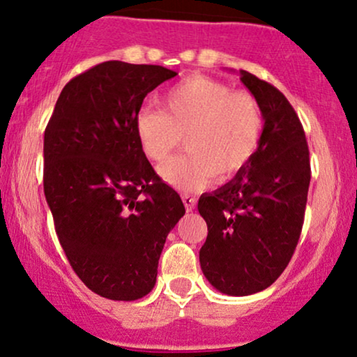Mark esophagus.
I'll return each mask as SVG.
<instances>
[{"mask_svg":"<svg viewBox=\"0 0 357 357\" xmlns=\"http://www.w3.org/2000/svg\"><path fill=\"white\" fill-rule=\"evenodd\" d=\"M182 202H183V205H185L187 212H192L197 205V199L192 195H182Z\"/></svg>","mask_w":357,"mask_h":357,"instance_id":"34e87169","label":"esophagus"}]
</instances>
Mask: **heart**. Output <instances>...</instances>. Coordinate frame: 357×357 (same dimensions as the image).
<instances>
[{"instance_id": "obj_1", "label": "heart", "mask_w": 357, "mask_h": 357, "mask_svg": "<svg viewBox=\"0 0 357 357\" xmlns=\"http://www.w3.org/2000/svg\"><path fill=\"white\" fill-rule=\"evenodd\" d=\"M164 111L142 107L135 134L145 157L162 164L185 137L187 152L160 167L167 183L183 192L228 180L248 165L259 147L263 114L250 92L205 76H192L162 98Z\"/></svg>"}]
</instances>
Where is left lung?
Listing matches in <instances>:
<instances>
[{"instance_id": "left-lung-1", "label": "left lung", "mask_w": 357, "mask_h": 357, "mask_svg": "<svg viewBox=\"0 0 357 357\" xmlns=\"http://www.w3.org/2000/svg\"><path fill=\"white\" fill-rule=\"evenodd\" d=\"M263 114L259 147L230 182L199 200L208 227L200 248L205 278L220 293L248 296L275 283L300 240L310 151L296 112L270 82L240 71Z\"/></svg>"}]
</instances>
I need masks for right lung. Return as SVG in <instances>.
<instances>
[{
	"mask_svg": "<svg viewBox=\"0 0 357 357\" xmlns=\"http://www.w3.org/2000/svg\"><path fill=\"white\" fill-rule=\"evenodd\" d=\"M177 73L100 63L61 91L44 130V195L59 243L91 291L134 301L152 291L167 235L185 213L140 149L145 96Z\"/></svg>",
	"mask_w": 357,
	"mask_h": 357,
	"instance_id": "right-lung-1",
	"label": "right lung"
}]
</instances>
